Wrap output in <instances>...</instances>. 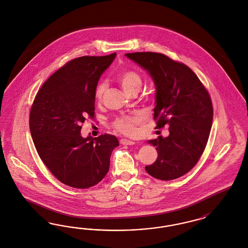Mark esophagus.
Returning <instances> with one entry per match:
<instances>
[{"label": "esophagus", "instance_id": "1", "mask_svg": "<svg viewBox=\"0 0 248 248\" xmlns=\"http://www.w3.org/2000/svg\"><path fill=\"white\" fill-rule=\"evenodd\" d=\"M120 144H121V145H135L136 143H135L134 141H131V140H128V139L123 138V139L120 140Z\"/></svg>", "mask_w": 248, "mask_h": 248}]
</instances>
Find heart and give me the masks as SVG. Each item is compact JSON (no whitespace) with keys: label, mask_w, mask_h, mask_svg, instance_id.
I'll list each match as a JSON object with an SVG mask.
<instances>
[{"label":"heart","mask_w":248,"mask_h":248,"mask_svg":"<svg viewBox=\"0 0 248 248\" xmlns=\"http://www.w3.org/2000/svg\"><path fill=\"white\" fill-rule=\"evenodd\" d=\"M117 80L124 89V91L127 94L134 91L138 92L142 85V78L140 74L134 69L122 70L117 75ZM105 89L106 85L104 82H100L96 86L94 97L97 103L102 102ZM141 121L142 119L139 116L121 115L112 121L111 126L121 134L126 136H133L136 134V126L141 123Z\"/></svg>","instance_id":"1"}]
</instances>
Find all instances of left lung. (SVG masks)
Here are the masks:
<instances>
[{
	"label": "left lung",
	"instance_id": "1",
	"mask_svg": "<svg viewBox=\"0 0 248 248\" xmlns=\"http://www.w3.org/2000/svg\"><path fill=\"white\" fill-rule=\"evenodd\" d=\"M125 56L146 69L156 87L155 129L169 127L170 136L150 140L157 158L145 166L157 180L178 179L191 170L207 145L214 118L211 96L196 74L184 63L155 52Z\"/></svg>",
	"mask_w": 248,
	"mask_h": 248
}]
</instances>
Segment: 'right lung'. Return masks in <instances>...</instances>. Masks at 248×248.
Listing matches in <instances>:
<instances>
[{
  "mask_svg": "<svg viewBox=\"0 0 248 248\" xmlns=\"http://www.w3.org/2000/svg\"><path fill=\"white\" fill-rule=\"evenodd\" d=\"M116 53L69 60L44 83L34 97L29 127L34 146L46 167L63 184L93 187L109 170L117 138L80 136L86 118L93 120L94 92Z\"/></svg>",
  "mask_w": 248,
  "mask_h": 248,
  "instance_id": "obj_1",
  "label": "right lung"
}]
</instances>
